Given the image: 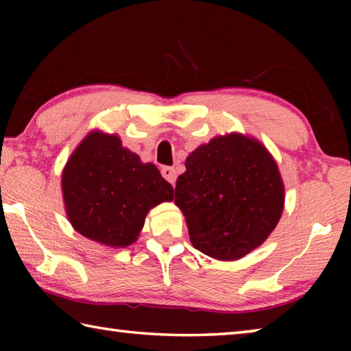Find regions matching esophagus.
<instances>
[{"instance_id":"esophagus-1","label":"esophagus","mask_w":351,"mask_h":351,"mask_svg":"<svg viewBox=\"0 0 351 351\" xmlns=\"http://www.w3.org/2000/svg\"><path fill=\"white\" fill-rule=\"evenodd\" d=\"M161 173H162V176L165 178V180H167L171 184V186H175V182H176V171H175V169L162 167L161 169Z\"/></svg>"}]
</instances>
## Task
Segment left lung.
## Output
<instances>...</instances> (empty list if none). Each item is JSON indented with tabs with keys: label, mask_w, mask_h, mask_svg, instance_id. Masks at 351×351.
<instances>
[{
	"label": "left lung",
	"mask_w": 351,
	"mask_h": 351,
	"mask_svg": "<svg viewBox=\"0 0 351 351\" xmlns=\"http://www.w3.org/2000/svg\"><path fill=\"white\" fill-rule=\"evenodd\" d=\"M283 201L274 159L240 134L198 147L175 187L190 241L218 260H237L260 246L280 219Z\"/></svg>",
	"instance_id": "8db88e82"
}]
</instances>
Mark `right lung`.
<instances>
[{
  "mask_svg": "<svg viewBox=\"0 0 351 351\" xmlns=\"http://www.w3.org/2000/svg\"><path fill=\"white\" fill-rule=\"evenodd\" d=\"M62 189L77 232L111 247L138 240L145 215L173 199V187L156 165L142 164L117 136L88 134L63 170Z\"/></svg>",
  "mask_w": 351,
  "mask_h": 351,
  "instance_id": "obj_1",
  "label": "right lung"
}]
</instances>
